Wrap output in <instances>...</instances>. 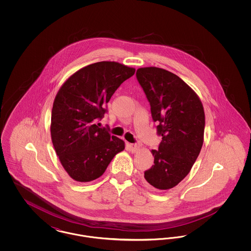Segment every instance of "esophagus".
I'll list each match as a JSON object with an SVG mask.
<instances>
[{
	"label": "esophagus",
	"mask_w": 251,
	"mask_h": 251,
	"mask_svg": "<svg viewBox=\"0 0 251 251\" xmlns=\"http://www.w3.org/2000/svg\"><path fill=\"white\" fill-rule=\"evenodd\" d=\"M129 147H130V151L131 152H136L137 151H139L141 145L139 143L130 144Z\"/></svg>",
	"instance_id": "1"
}]
</instances>
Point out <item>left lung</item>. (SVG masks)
Returning a JSON list of instances; mask_svg holds the SVG:
<instances>
[{
  "label": "left lung",
  "instance_id": "1",
  "mask_svg": "<svg viewBox=\"0 0 251 251\" xmlns=\"http://www.w3.org/2000/svg\"><path fill=\"white\" fill-rule=\"evenodd\" d=\"M136 78L151 105L158 135L152 150L154 165L146 170V180L159 190L176 186L190 172L201 152L205 128L202 103L179 76L150 67L136 71Z\"/></svg>",
  "mask_w": 251,
  "mask_h": 251
}]
</instances>
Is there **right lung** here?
<instances>
[{
  "mask_svg": "<svg viewBox=\"0 0 251 251\" xmlns=\"http://www.w3.org/2000/svg\"><path fill=\"white\" fill-rule=\"evenodd\" d=\"M135 70L117 62L88 65L72 75L54 99L50 135L55 152L72 179L86 182L100 177L124 141L96 124L120 84Z\"/></svg>",
  "mask_w": 251,
  "mask_h": 251,
  "instance_id": "obj_1",
  "label": "right lung"
}]
</instances>
